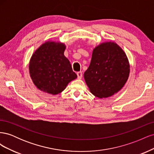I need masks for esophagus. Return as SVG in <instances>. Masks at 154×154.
Segmentation results:
<instances>
[{
    "mask_svg": "<svg viewBox=\"0 0 154 154\" xmlns=\"http://www.w3.org/2000/svg\"><path fill=\"white\" fill-rule=\"evenodd\" d=\"M77 76H78V79H82V76H83L82 72V71L78 72H77Z\"/></svg>",
    "mask_w": 154,
    "mask_h": 154,
    "instance_id": "esophagus-1",
    "label": "esophagus"
}]
</instances>
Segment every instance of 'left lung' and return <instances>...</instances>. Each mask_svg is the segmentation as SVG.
<instances>
[{"mask_svg":"<svg viewBox=\"0 0 154 154\" xmlns=\"http://www.w3.org/2000/svg\"><path fill=\"white\" fill-rule=\"evenodd\" d=\"M130 73V65L123 49L114 42H104L93 50L84 78L91 92L103 98L122 89Z\"/></svg>","mask_w":154,"mask_h":154,"instance_id":"1","label":"left lung"}]
</instances>
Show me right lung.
I'll return each instance as SVG.
<instances>
[{
	"instance_id": "1",
	"label": "right lung",
	"mask_w": 154,
	"mask_h": 154,
	"mask_svg": "<svg viewBox=\"0 0 154 154\" xmlns=\"http://www.w3.org/2000/svg\"><path fill=\"white\" fill-rule=\"evenodd\" d=\"M66 45L47 42L32 55L29 69L36 87L51 94L62 92L68 83L77 78L69 60L64 56Z\"/></svg>"
}]
</instances>
